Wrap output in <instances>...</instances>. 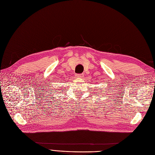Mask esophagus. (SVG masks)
Segmentation results:
<instances>
[{"label": "esophagus", "instance_id": "1", "mask_svg": "<svg viewBox=\"0 0 155 155\" xmlns=\"http://www.w3.org/2000/svg\"><path fill=\"white\" fill-rule=\"evenodd\" d=\"M83 75H81V74H76V78H83Z\"/></svg>", "mask_w": 155, "mask_h": 155}]
</instances>
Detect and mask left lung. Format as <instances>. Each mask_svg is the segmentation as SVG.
<instances>
[{"mask_svg":"<svg viewBox=\"0 0 155 155\" xmlns=\"http://www.w3.org/2000/svg\"><path fill=\"white\" fill-rule=\"evenodd\" d=\"M95 90H96V89H95ZM97 90H98V89H97ZM100 90H101V89H100Z\"/></svg>","mask_w":155,"mask_h":155,"instance_id":"obj_1","label":"left lung"}]
</instances>
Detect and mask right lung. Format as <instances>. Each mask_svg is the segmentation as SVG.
I'll return each mask as SVG.
<instances>
[{"instance_id":"right-lung-1","label":"right lung","mask_w":155,"mask_h":155,"mask_svg":"<svg viewBox=\"0 0 155 155\" xmlns=\"http://www.w3.org/2000/svg\"><path fill=\"white\" fill-rule=\"evenodd\" d=\"M51 91H52L51 92H50V97H51V99H52V100H55L54 99H55V98H56V97H54V95L51 94H52L53 92H55V91H59V90H58V89H57V90H55H55H51ZM61 91H62V90H61ZM50 96H51V97H50Z\"/></svg>"}]
</instances>
